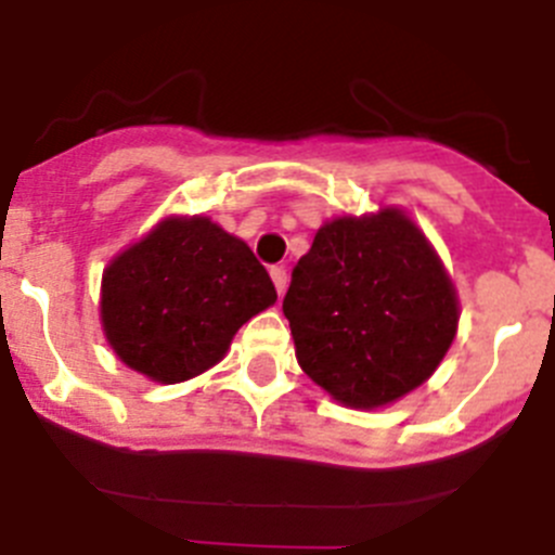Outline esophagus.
<instances>
[{
  "label": "esophagus",
  "mask_w": 555,
  "mask_h": 555,
  "mask_svg": "<svg viewBox=\"0 0 555 555\" xmlns=\"http://www.w3.org/2000/svg\"><path fill=\"white\" fill-rule=\"evenodd\" d=\"M271 279H273V284H276L279 295H282L284 289H287V271H284L282 266H273L271 268Z\"/></svg>",
  "instance_id": "34e87169"
}]
</instances>
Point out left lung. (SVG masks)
<instances>
[{
    "label": "left lung",
    "instance_id": "8db88e82",
    "mask_svg": "<svg viewBox=\"0 0 555 555\" xmlns=\"http://www.w3.org/2000/svg\"><path fill=\"white\" fill-rule=\"evenodd\" d=\"M282 309L301 370L353 408L422 386L457 331L452 282L400 210L320 227Z\"/></svg>",
    "mask_w": 555,
    "mask_h": 555
}]
</instances>
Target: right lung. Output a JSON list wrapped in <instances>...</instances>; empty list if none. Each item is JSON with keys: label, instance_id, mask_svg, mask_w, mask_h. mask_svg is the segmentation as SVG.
I'll use <instances>...</instances> for the list:
<instances>
[{"label": "right lung", "instance_id": "obj_1", "mask_svg": "<svg viewBox=\"0 0 555 555\" xmlns=\"http://www.w3.org/2000/svg\"><path fill=\"white\" fill-rule=\"evenodd\" d=\"M273 301L246 243L210 219H167L106 268L101 320L131 370L180 383L221 361L235 331Z\"/></svg>", "mask_w": 555, "mask_h": 555}]
</instances>
